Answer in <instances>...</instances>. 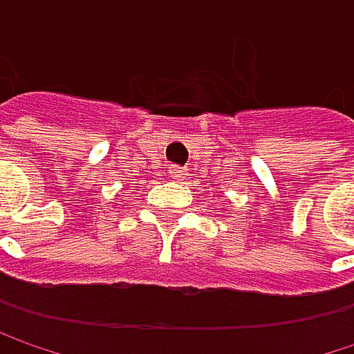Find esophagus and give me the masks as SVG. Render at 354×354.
<instances>
[{"label":"esophagus","mask_w":354,"mask_h":354,"mask_svg":"<svg viewBox=\"0 0 354 354\" xmlns=\"http://www.w3.org/2000/svg\"><path fill=\"white\" fill-rule=\"evenodd\" d=\"M168 174H170V178H174V180H184L186 178V170L180 168V166H170Z\"/></svg>","instance_id":"1"}]
</instances>
